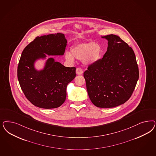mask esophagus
Masks as SVG:
<instances>
[{"instance_id":"esophagus-1","label":"esophagus","mask_w":156,"mask_h":156,"mask_svg":"<svg viewBox=\"0 0 156 156\" xmlns=\"http://www.w3.org/2000/svg\"><path fill=\"white\" fill-rule=\"evenodd\" d=\"M76 73L77 75H81L83 73V70L80 68H77L76 70Z\"/></svg>"}]
</instances>
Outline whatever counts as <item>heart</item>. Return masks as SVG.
Here are the masks:
<instances>
[{
  "label": "heart",
  "mask_w": 156,
  "mask_h": 156,
  "mask_svg": "<svg viewBox=\"0 0 156 156\" xmlns=\"http://www.w3.org/2000/svg\"><path fill=\"white\" fill-rule=\"evenodd\" d=\"M101 47L92 41L79 42L70 48V53H66V59L72 61L73 58L83 60L87 64H93L99 60L101 55Z\"/></svg>",
  "instance_id": "heart-1"
}]
</instances>
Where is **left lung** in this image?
Instances as JSON below:
<instances>
[{
    "instance_id": "1",
    "label": "left lung",
    "mask_w": 156,
    "mask_h": 156,
    "mask_svg": "<svg viewBox=\"0 0 156 156\" xmlns=\"http://www.w3.org/2000/svg\"><path fill=\"white\" fill-rule=\"evenodd\" d=\"M108 40L103 57L84 73L90 101L100 108H112L128 101L135 89L139 70L133 49L118 35L101 37Z\"/></svg>"
}]
</instances>
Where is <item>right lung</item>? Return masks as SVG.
I'll return each mask as SVG.
<instances>
[{
    "mask_svg": "<svg viewBox=\"0 0 156 156\" xmlns=\"http://www.w3.org/2000/svg\"><path fill=\"white\" fill-rule=\"evenodd\" d=\"M67 41L63 34L37 37L23 49L18 66L17 76L26 98L34 106L50 109L66 101V87L76 77L75 67H66L49 58L43 70H36L35 60L48 55H63Z\"/></svg>",
    "mask_w": 156,
    "mask_h": 156,
    "instance_id": "obj_1",
    "label": "right lung"
}]
</instances>
